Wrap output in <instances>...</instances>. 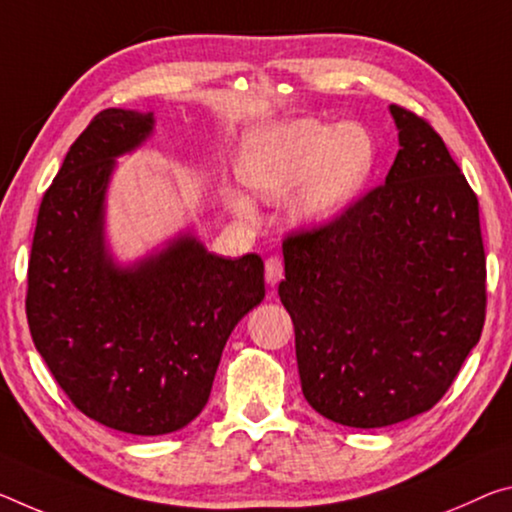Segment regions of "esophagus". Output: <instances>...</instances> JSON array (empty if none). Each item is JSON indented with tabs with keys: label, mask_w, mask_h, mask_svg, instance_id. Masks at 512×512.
Here are the masks:
<instances>
[{
	"label": "esophagus",
	"mask_w": 512,
	"mask_h": 512,
	"mask_svg": "<svg viewBox=\"0 0 512 512\" xmlns=\"http://www.w3.org/2000/svg\"><path fill=\"white\" fill-rule=\"evenodd\" d=\"M282 275H285V269H282V262L278 257H269L266 259V282H269L271 287L278 285L282 280Z\"/></svg>",
	"instance_id": "34e87169"
}]
</instances>
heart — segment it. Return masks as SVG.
Here are the masks:
<instances>
[{
    "label": "heart",
    "mask_w": 512,
    "mask_h": 512,
    "mask_svg": "<svg viewBox=\"0 0 512 512\" xmlns=\"http://www.w3.org/2000/svg\"><path fill=\"white\" fill-rule=\"evenodd\" d=\"M376 150L358 125L321 123L300 118L262 129L241 150L239 175L264 198H289L291 221L319 227L342 216L369 182ZM232 212L255 221V205L241 193H230Z\"/></svg>",
    "instance_id": "obj_1"
}]
</instances>
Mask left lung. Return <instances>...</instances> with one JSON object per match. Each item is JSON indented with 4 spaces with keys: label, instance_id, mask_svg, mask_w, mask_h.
I'll use <instances>...</instances> for the list:
<instances>
[{
    "label": "left lung",
    "instance_id": "1",
    "mask_svg": "<svg viewBox=\"0 0 512 512\" xmlns=\"http://www.w3.org/2000/svg\"><path fill=\"white\" fill-rule=\"evenodd\" d=\"M399 152L385 184L282 243L307 403L351 428L431 410L478 344L485 250L478 200L440 134L389 107Z\"/></svg>",
    "mask_w": 512,
    "mask_h": 512
}]
</instances>
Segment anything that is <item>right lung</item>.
<instances>
[{
  "mask_svg": "<svg viewBox=\"0 0 512 512\" xmlns=\"http://www.w3.org/2000/svg\"><path fill=\"white\" fill-rule=\"evenodd\" d=\"M154 132V113L104 109L70 145L40 202L27 319L56 383L86 417L166 435L207 405L234 326L264 300V262L209 253L184 230L132 264L107 241L116 159Z\"/></svg>",
  "mask_w": 512,
  "mask_h": 512,
  "instance_id": "obj_1",
  "label": "right lung"
}]
</instances>
